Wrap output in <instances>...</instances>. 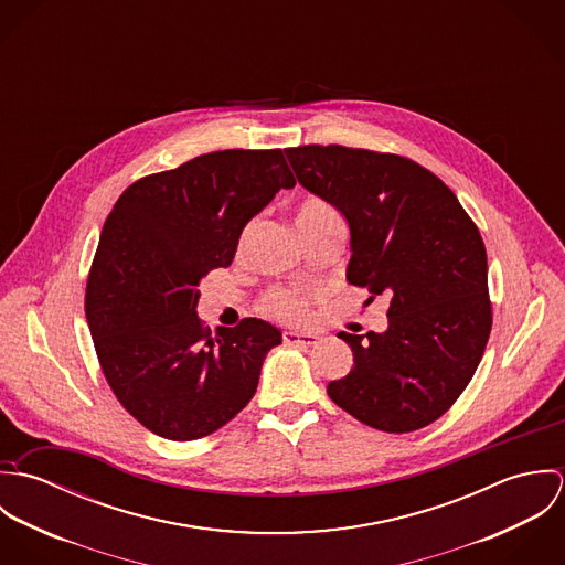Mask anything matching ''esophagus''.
<instances>
[{
	"mask_svg": "<svg viewBox=\"0 0 565 565\" xmlns=\"http://www.w3.org/2000/svg\"><path fill=\"white\" fill-rule=\"evenodd\" d=\"M282 339H285V343H291V345H318L322 341L320 334L300 332V330H285Z\"/></svg>",
	"mask_w": 565,
	"mask_h": 565,
	"instance_id": "obj_1",
	"label": "esophagus"
}]
</instances>
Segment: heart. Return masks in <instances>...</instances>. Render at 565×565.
I'll return each mask as SVG.
<instances>
[{"label":"heart","mask_w":565,"mask_h":565,"mask_svg":"<svg viewBox=\"0 0 565 565\" xmlns=\"http://www.w3.org/2000/svg\"><path fill=\"white\" fill-rule=\"evenodd\" d=\"M296 226L298 233H307V231H316L323 226H341V217L339 213L326 204L323 200H305L296 213ZM245 231L242 237V245L247 239ZM263 313L280 320V322H302L309 316V298L302 291H294V289H274L265 296L263 305H260Z\"/></svg>","instance_id":"obj_1"}]
</instances>
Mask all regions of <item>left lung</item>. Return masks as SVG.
<instances>
[{
    "instance_id": "left-lung-1",
    "label": "left lung",
    "mask_w": 565,
    "mask_h": 565,
    "mask_svg": "<svg viewBox=\"0 0 565 565\" xmlns=\"http://www.w3.org/2000/svg\"><path fill=\"white\" fill-rule=\"evenodd\" d=\"M285 154L350 228L348 282L390 300L385 332L337 334L354 365L328 396L385 433L435 422L472 381L491 330L479 228L435 173L403 157L343 146Z\"/></svg>"
}]
</instances>
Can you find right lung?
Segmentation results:
<instances>
[{
  "label": "right lung",
  "mask_w": 565,
  "mask_h": 565,
  "mask_svg": "<svg viewBox=\"0 0 565 565\" xmlns=\"http://www.w3.org/2000/svg\"><path fill=\"white\" fill-rule=\"evenodd\" d=\"M296 178L282 150H224L130 184L115 202L86 285V322L117 401L154 435L191 441L252 401L269 322L206 330L200 282L235 258L247 222Z\"/></svg>",
  "instance_id": "obj_1"
}]
</instances>
